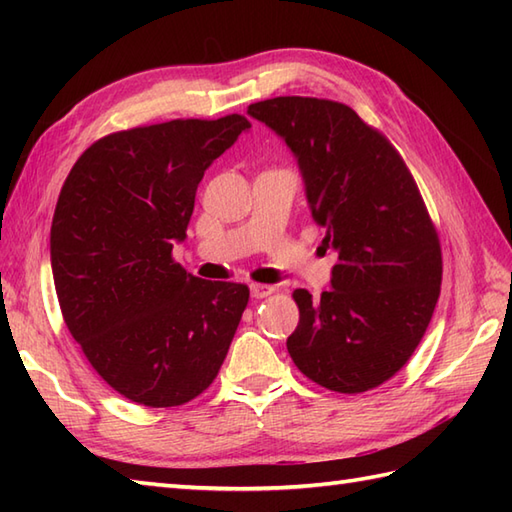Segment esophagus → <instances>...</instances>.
I'll use <instances>...</instances> for the list:
<instances>
[{
  "label": "esophagus",
  "mask_w": 512,
  "mask_h": 512,
  "mask_svg": "<svg viewBox=\"0 0 512 512\" xmlns=\"http://www.w3.org/2000/svg\"><path fill=\"white\" fill-rule=\"evenodd\" d=\"M275 288L268 286V284H250V295H253L255 299H264L268 295H273Z\"/></svg>",
  "instance_id": "1"
}]
</instances>
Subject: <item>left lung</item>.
<instances>
[{
    "label": "left lung",
    "instance_id": "obj_1",
    "mask_svg": "<svg viewBox=\"0 0 512 512\" xmlns=\"http://www.w3.org/2000/svg\"><path fill=\"white\" fill-rule=\"evenodd\" d=\"M248 114L286 140L323 242L339 253L321 299L292 292V361L339 394L383 385L411 358L440 297V239L416 180L394 145L343 103L277 96Z\"/></svg>",
    "mask_w": 512,
    "mask_h": 512
}]
</instances>
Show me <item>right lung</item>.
<instances>
[{"label": "right lung", "instance_id": "add662e5", "mask_svg": "<svg viewBox=\"0 0 512 512\" xmlns=\"http://www.w3.org/2000/svg\"><path fill=\"white\" fill-rule=\"evenodd\" d=\"M244 116L169 121L96 140L65 178L50 228L63 321L90 365L145 407H178L213 383L248 286L173 262L195 191Z\"/></svg>", "mask_w": 512, "mask_h": 512}]
</instances>
